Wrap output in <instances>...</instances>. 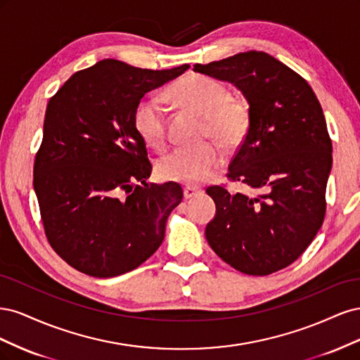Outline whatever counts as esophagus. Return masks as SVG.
Returning a JSON list of instances; mask_svg holds the SVG:
<instances>
[{
    "instance_id": "obj_1",
    "label": "esophagus",
    "mask_w": 360,
    "mask_h": 360,
    "mask_svg": "<svg viewBox=\"0 0 360 360\" xmlns=\"http://www.w3.org/2000/svg\"><path fill=\"white\" fill-rule=\"evenodd\" d=\"M200 193H202V191H201L200 188L186 186V188L183 189V195H184V198H186V200H189V198H193V197H197V195H200Z\"/></svg>"
}]
</instances>
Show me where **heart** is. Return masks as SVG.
<instances>
[{"label": "heart", "instance_id": "obj_1", "mask_svg": "<svg viewBox=\"0 0 360 360\" xmlns=\"http://www.w3.org/2000/svg\"><path fill=\"white\" fill-rule=\"evenodd\" d=\"M167 94L184 110L202 115L205 136L213 138L224 148L233 150L243 143L250 123L249 106L233 97L222 82L209 76L189 75L174 82ZM134 126L148 147L162 150L167 146L165 111L158 97L147 96L138 102ZM222 162V150L214 144L181 147L159 160L158 174L162 180L191 186L210 179Z\"/></svg>", "mask_w": 360, "mask_h": 360}]
</instances>
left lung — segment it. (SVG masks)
<instances>
[{
	"mask_svg": "<svg viewBox=\"0 0 360 360\" xmlns=\"http://www.w3.org/2000/svg\"><path fill=\"white\" fill-rule=\"evenodd\" d=\"M193 72L231 82L249 105V130L228 167V179L259 195L207 189L216 214L205 238L225 263L264 276L290 266L324 219L332 143L309 84L266 52L249 51Z\"/></svg>",
	"mask_w": 360,
	"mask_h": 360,
	"instance_id": "8db88e82",
	"label": "left lung"
}]
</instances>
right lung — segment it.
Segmentation results:
<instances>
[{
	"label": "right lung",
	"instance_id": "add662e5",
	"mask_svg": "<svg viewBox=\"0 0 360 360\" xmlns=\"http://www.w3.org/2000/svg\"><path fill=\"white\" fill-rule=\"evenodd\" d=\"M188 69L150 70L106 58L72 75L49 101L34 191L51 246L82 274H127L165 238L183 191L172 181L147 183L151 163L134 111L144 94Z\"/></svg>",
	"mask_w": 360,
	"mask_h": 360
}]
</instances>
